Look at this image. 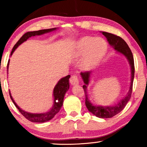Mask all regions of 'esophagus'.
I'll list each match as a JSON object with an SVG mask.
<instances>
[{"label":"esophagus","mask_w":147,"mask_h":147,"mask_svg":"<svg viewBox=\"0 0 147 147\" xmlns=\"http://www.w3.org/2000/svg\"><path fill=\"white\" fill-rule=\"evenodd\" d=\"M70 83H71V85H78L79 84V81H78V76L76 74H74L71 76V78H70Z\"/></svg>","instance_id":"esophagus-1"}]
</instances>
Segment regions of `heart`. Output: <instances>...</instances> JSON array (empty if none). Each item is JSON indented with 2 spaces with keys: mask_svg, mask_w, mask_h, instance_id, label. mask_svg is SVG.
Returning a JSON list of instances; mask_svg holds the SVG:
<instances>
[{
  "mask_svg": "<svg viewBox=\"0 0 147 147\" xmlns=\"http://www.w3.org/2000/svg\"><path fill=\"white\" fill-rule=\"evenodd\" d=\"M76 49L78 55H84L81 67L84 69H89L96 65L105 55L107 43L102 38L88 36L78 41Z\"/></svg>",
  "mask_w": 147,
  "mask_h": 147,
  "instance_id": "obj_1",
  "label": "heart"
}]
</instances>
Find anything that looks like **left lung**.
Returning <instances> with one entry per match:
<instances>
[{"mask_svg":"<svg viewBox=\"0 0 147 147\" xmlns=\"http://www.w3.org/2000/svg\"><path fill=\"white\" fill-rule=\"evenodd\" d=\"M102 34L107 38L108 41L112 47H113L114 49H116L118 52H120L123 54L127 58L131 67V82H130V90L127 95L123 100H121L117 105L115 106H93L90 103L88 98L87 94V86L89 84L90 80V75L91 71H82L81 76L82 79L84 82V85L83 86V89L84 90V94H85V99H86V106L88 110L90 112L97 116V117L102 118H112L116 114L119 113L124 109L126 104L129 101L130 97H131L132 91V85H133V80L134 76V58L132 55V53L130 50V47H128L127 43L124 41L123 39L119 36H117L114 34L106 33V32H102Z\"/></svg>","mask_w":147,"mask_h":147,"instance_id":"obj_1","label":"left lung"}]
</instances>
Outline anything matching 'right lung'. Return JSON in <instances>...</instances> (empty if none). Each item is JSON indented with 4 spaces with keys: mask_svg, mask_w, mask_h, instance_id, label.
I'll use <instances>...</instances> for the list:
<instances>
[{
    "mask_svg": "<svg viewBox=\"0 0 147 147\" xmlns=\"http://www.w3.org/2000/svg\"><path fill=\"white\" fill-rule=\"evenodd\" d=\"M56 28H52V29H42L39 30V31H29L25 33L22 37L20 38V39L17 41V43L15 44L14 46L13 49H12L11 55L13 54V53L15 51V50L18 47V46L21 45L22 43H23L24 41H27V39H29V37H32V36H35V35H40L42 34H44L45 33H48V32L54 31L55 30ZM9 62L7 64V70H8V66H9ZM70 78V76L68 75L65 76V78H61V80L58 82L57 85L55 86V88L53 90V96H54V104L53 108H51V110L48 112L43 114H31V113H28L27 112L23 111V110H21L19 106L17 105V104L15 103L14 101L13 98L11 95V93L9 92L10 97H11L12 101L15 104L16 107L19 111L21 112V114L23 115L25 118H27V120H29V121L33 122H45L47 121H49L51 119H52L54 116H55V114L58 113L59 111L61 109L62 105H63V98L66 92L69 90V78Z\"/></svg>",
    "mask_w": 147,
    "mask_h": 147,
    "instance_id": "right-lung-1",
    "label": "right lung"
}]
</instances>
